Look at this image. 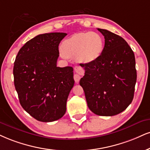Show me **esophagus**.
<instances>
[{"mask_svg":"<svg viewBox=\"0 0 150 150\" xmlns=\"http://www.w3.org/2000/svg\"><path fill=\"white\" fill-rule=\"evenodd\" d=\"M74 69H75V71L76 72V74H75L74 75V79L76 83H79L81 79V76L79 74H82L83 72V69L81 67H79V66L75 67Z\"/></svg>","mask_w":150,"mask_h":150,"instance_id":"esophagus-1","label":"esophagus"}]
</instances>
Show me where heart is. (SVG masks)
<instances>
[{
    "label": "heart",
    "instance_id": "1",
    "mask_svg": "<svg viewBox=\"0 0 150 150\" xmlns=\"http://www.w3.org/2000/svg\"><path fill=\"white\" fill-rule=\"evenodd\" d=\"M62 50L63 55L75 57L80 63H90L100 57L103 41L100 35L95 32L76 33L62 42Z\"/></svg>",
    "mask_w": 150,
    "mask_h": 150
}]
</instances>
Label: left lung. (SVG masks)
<instances>
[{
	"mask_svg": "<svg viewBox=\"0 0 150 150\" xmlns=\"http://www.w3.org/2000/svg\"><path fill=\"white\" fill-rule=\"evenodd\" d=\"M105 45L99 58L81 64L85 75L80 80L88 108L101 116L122 112L134 99L137 79L134 51L127 42L113 33L97 28Z\"/></svg>",
	"mask_w": 150,
	"mask_h": 150,
	"instance_id": "left-lung-1",
	"label": "left lung"
}]
</instances>
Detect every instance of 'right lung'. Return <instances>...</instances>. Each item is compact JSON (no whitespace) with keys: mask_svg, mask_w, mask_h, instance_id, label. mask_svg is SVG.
I'll list each match as a JSON object with an SVG mask.
<instances>
[{"mask_svg":"<svg viewBox=\"0 0 150 150\" xmlns=\"http://www.w3.org/2000/svg\"><path fill=\"white\" fill-rule=\"evenodd\" d=\"M64 33L41 34L21 48L13 74L19 102L35 119L49 122L66 112L68 96L74 84L73 68L59 67L58 46Z\"/></svg>","mask_w":150,"mask_h":150,"instance_id":"right-lung-1","label":"right lung"}]
</instances>
